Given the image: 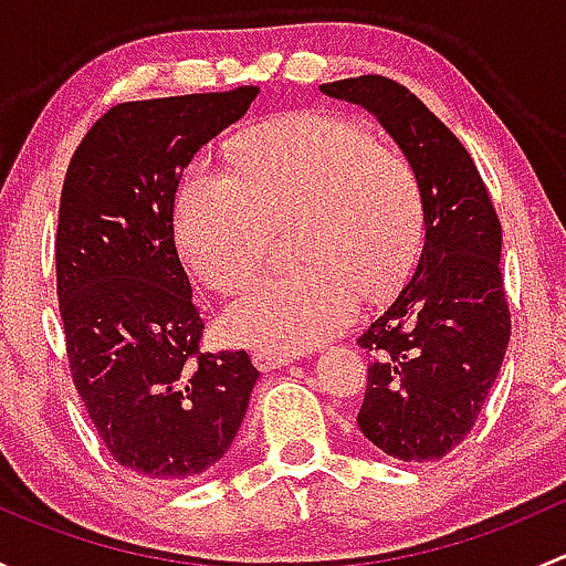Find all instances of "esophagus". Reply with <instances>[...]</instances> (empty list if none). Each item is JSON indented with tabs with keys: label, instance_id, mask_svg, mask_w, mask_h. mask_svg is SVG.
<instances>
[{
	"label": "esophagus",
	"instance_id": "1",
	"mask_svg": "<svg viewBox=\"0 0 566 566\" xmlns=\"http://www.w3.org/2000/svg\"><path fill=\"white\" fill-rule=\"evenodd\" d=\"M254 364L262 373H273V369H282L287 367V364H293V356L276 350H254Z\"/></svg>",
	"mask_w": 566,
	"mask_h": 566
}]
</instances>
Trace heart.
Segmentation results:
<instances>
[{
  "instance_id": "obj_1",
  "label": "heart",
  "mask_w": 566,
  "mask_h": 566,
  "mask_svg": "<svg viewBox=\"0 0 566 566\" xmlns=\"http://www.w3.org/2000/svg\"><path fill=\"white\" fill-rule=\"evenodd\" d=\"M293 216L304 265L262 279L224 312L230 339L298 353L334 336L358 298L391 293L424 238L413 169L367 128L336 114H290L238 139L235 172L193 158L175 191L172 224L188 268L221 293L265 260L268 227Z\"/></svg>"
}]
</instances>
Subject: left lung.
<instances>
[{
	"label": "left lung",
	"mask_w": 566,
	"mask_h": 566,
	"mask_svg": "<svg viewBox=\"0 0 566 566\" xmlns=\"http://www.w3.org/2000/svg\"><path fill=\"white\" fill-rule=\"evenodd\" d=\"M319 93L384 125L413 169L424 210L413 276L358 336L373 353L358 427L391 458L441 460L476 421L510 345L499 216L458 136L408 87L358 76L319 84Z\"/></svg>",
	"instance_id": "obj_1"
}]
</instances>
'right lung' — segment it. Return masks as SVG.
Wrapping results in <instances>:
<instances>
[{"instance_id": "add662e5", "label": "right lung", "mask_w": 566, "mask_h": 566, "mask_svg": "<svg viewBox=\"0 0 566 566\" xmlns=\"http://www.w3.org/2000/svg\"><path fill=\"white\" fill-rule=\"evenodd\" d=\"M256 93L108 108L62 186L56 295L73 384L112 458L150 482L224 458L260 378L247 350L199 353L205 323L172 224L182 169Z\"/></svg>"}]
</instances>
